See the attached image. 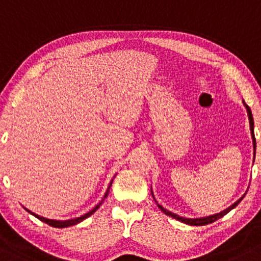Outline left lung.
I'll list each match as a JSON object with an SVG mask.
<instances>
[{"label":"left lung","mask_w":261,"mask_h":261,"mask_svg":"<svg viewBox=\"0 0 261 261\" xmlns=\"http://www.w3.org/2000/svg\"><path fill=\"white\" fill-rule=\"evenodd\" d=\"M244 105H245V102H244ZM245 108H247V111H248L249 123H250L251 138H253V144H254V158H255L256 142H255V137H254V119H253V115H251V111H250V108H249V106H247V105H245ZM151 195H153V191H151ZM244 196H245V195H244ZM244 196H242V197L239 198L238 201L234 202L232 206H229V207H228V208H225L224 211H222V212L217 213V215H212V216H208V217H201V218H185V217H180V216L175 215V213H172V212H170V211L165 210L163 206H160V204H158V207H159V208L162 210L163 212L165 213V215H168V216H170V217L177 219V221L182 222V223H186V224H190V225H206V224L213 223V222H215V221H217V219L222 218V217H223V216L227 215L228 212H230V211H232V210L234 208V207L238 206L239 202H241V201L243 200V198H244ZM153 198H154V195H153ZM154 201L156 202V200H155V198H154ZM156 203H158V202H156Z\"/></svg>","instance_id":"left-lung-1"}]
</instances>
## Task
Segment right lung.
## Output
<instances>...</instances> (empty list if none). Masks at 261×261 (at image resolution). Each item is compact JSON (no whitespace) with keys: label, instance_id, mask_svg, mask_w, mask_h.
Returning a JSON list of instances; mask_svg holds the SVG:
<instances>
[{"label":"right lung","instance_id":"add662e5","mask_svg":"<svg viewBox=\"0 0 261 261\" xmlns=\"http://www.w3.org/2000/svg\"><path fill=\"white\" fill-rule=\"evenodd\" d=\"M112 182H113V180H111V182H110V186H108V189H107L106 194H105L103 198H102L101 202H99V203L97 204V206H96V207H93V208H92L91 211H90V212H87L86 215L81 216V217H77V218H75V219H66V221H57V219H48V218L40 217V216H38V215H36V213L31 212V211L27 210V208H25V210H27L28 212L31 213V215H33L34 217H37L38 219H40V221L44 222V223H46V224L51 225V227H55V228H66V227H70V225H75V224L80 223V222H83L84 219H86L87 217H90V216L93 215V213H95L96 211L98 210V207L101 206V204H102V202H103V201H105V198L107 197L108 192H110V189H111V186H112Z\"/></svg>","mask_w":261,"mask_h":261}]
</instances>
